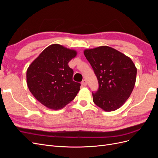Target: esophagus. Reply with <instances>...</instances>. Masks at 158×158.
Wrapping results in <instances>:
<instances>
[{
    "mask_svg": "<svg viewBox=\"0 0 158 158\" xmlns=\"http://www.w3.org/2000/svg\"><path fill=\"white\" fill-rule=\"evenodd\" d=\"M82 85H83L84 86H85V85H87V81L85 80H82Z\"/></svg>",
    "mask_w": 158,
    "mask_h": 158,
    "instance_id": "obj_1",
    "label": "esophagus"
}]
</instances>
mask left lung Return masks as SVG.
Segmentation results:
<instances>
[{"label":"left lung","instance_id":"8db88e82","mask_svg":"<svg viewBox=\"0 0 158 158\" xmlns=\"http://www.w3.org/2000/svg\"><path fill=\"white\" fill-rule=\"evenodd\" d=\"M99 83L93 101L105 111H113L126 102L135 87L137 69L130 57L111 47L85 49Z\"/></svg>","mask_w":158,"mask_h":158}]
</instances>
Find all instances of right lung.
<instances>
[{
	"mask_svg": "<svg viewBox=\"0 0 158 158\" xmlns=\"http://www.w3.org/2000/svg\"><path fill=\"white\" fill-rule=\"evenodd\" d=\"M76 50L52 44L43 51L27 69V85L30 92L44 106L58 110L73 101L80 84L73 80L69 63Z\"/></svg>",
	"mask_w": 158,
	"mask_h": 158,
	"instance_id": "add662e5",
	"label": "right lung"
}]
</instances>
